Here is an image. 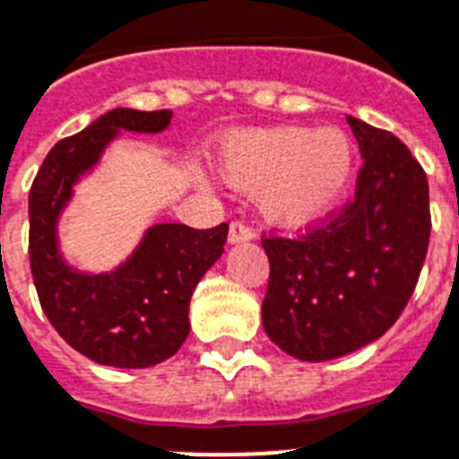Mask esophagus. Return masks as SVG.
Masks as SVG:
<instances>
[{
	"label": "esophagus",
	"instance_id": "esophagus-1",
	"mask_svg": "<svg viewBox=\"0 0 459 459\" xmlns=\"http://www.w3.org/2000/svg\"><path fill=\"white\" fill-rule=\"evenodd\" d=\"M254 238V230L249 229L247 223L242 221H233L229 229V242L230 245H238V242H247Z\"/></svg>",
	"mask_w": 459,
	"mask_h": 459
}]
</instances>
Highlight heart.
<instances>
[{
  "mask_svg": "<svg viewBox=\"0 0 459 459\" xmlns=\"http://www.w3.org/2000/svg\"><path fill=\"white\" fill-rule=\"evenodd\" d=\"M219 170L230 186L256 191L265 219L307 226L326 217L348 191L354 146L338 128L245 130L223 142Z\"/></svg>",
  "mask_w": 459,
  "mask_h": 459,
  "instance_id": "heart-1",
  "label": "heart"
}]
</instances>
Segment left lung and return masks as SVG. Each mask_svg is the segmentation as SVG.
<instances>
[{
	"instance_id": "1",
	"label": "left lung",
	"mask_w": 459,
	"mask_h": 459,
	"mask_svg": "<svg viewBox=\"0 0 459 459\" xmlns=\"http://www.w3.org/2000/svg\"><path fill=\"white\" fill-rule=\"evenodd\" d=\"M348 123L364 158L354 198L303 236L261 240L271 261L264 329L303 361L336 359L383 336L413 294L429 245L422 165L387 130Z\"/></svg>"
}]
</instances>
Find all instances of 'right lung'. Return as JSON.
I'll use <instances>...</instances> for the list:
<instances>
[{
  "label": "right lung",
  "instance_id": "add662e5",
  "mask_svg": "<svg viewBox=\"0 0 459 459\" xmlns=\"http://www.w3.org/2000/svg\"><path fill=\"white\" fill-rule=\"evenodd\" d=\"M170 118V109L107 111L57 142L30 188V268L41 307L76 352L105 367L146 368L182 348L195 284L221 256L229 236V223L207 230L156 223L126 264L100 275L74 271L57 249V217L72 186L118 130L160 133Z\"/></svg>",
  "mask_w": 459,
  "mask_h": 459
}]
</instances>
